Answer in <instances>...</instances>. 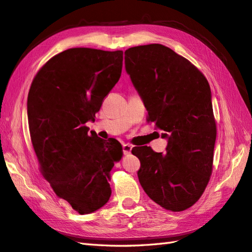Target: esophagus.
<instances>
[{"label":"esophagus","mask_w":252,"mask_h":252,"mask_svg":"<svg viewBox=\"0 0 252 252\" xmlns=\"http://www.w3.org/2000/svg\"><path fill=\"white\" fill-rule=\"evenodd\" d=\"M131 149H132V147L130 145H128V143H125V145H123V152H124L125 156L130 155Z\"/></svg>","instance_id":"obj_1"}]
</instances>
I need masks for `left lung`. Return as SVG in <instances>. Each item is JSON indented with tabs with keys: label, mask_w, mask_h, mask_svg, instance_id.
<instances>
[{
	"label": "left lung",
	"mask_w": 252,
	"mask_h": 252,
	"mask_svg": "<svg viewBox=\"0 0 252 252\" xmlns=\"http://www.w3.org/2000/svg\"><path fill=\"white\" fill-rule=\"evenodd\" d=\"M125 67L148 111L167 139L166 152L132 149L140 160L138 178L153 201L184 211L202 196L213 168L217 139L207 78L187 59L165 45H138L125 51Z\"/></svg>",
	"instance_id": "8db88e82"
}]
</instances>
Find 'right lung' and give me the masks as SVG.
Returning <instances> with one entry per match:
<instances>
[{"label":"right lung","instance_id":"1","mask_svg":"<svg viewBox=\"0 0 252 252\" xmlns=\"http://www.w3.org/2000/svg\"><path fill=\"white\" fill-rule=\"evenodd\" d=\"M122 67L123 51L73 48L50 59L30 86L28 124L40 172L79 214L109 201L111 169L123 157L119 141L88 135L86 126L94 121Z\"/></svg>","mask_w":252,"mask_h":252}]
</instances>
